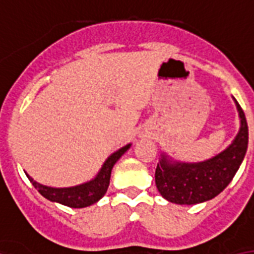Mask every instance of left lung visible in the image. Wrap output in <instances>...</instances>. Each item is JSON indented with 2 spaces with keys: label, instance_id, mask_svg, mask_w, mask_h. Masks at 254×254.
I'll list each match as a JSON object with an SVG mask.
<instances>
[{
  "label": "left lung",
  "instance_id": "8db88e82",
  "mask_svg": "<svg viewBox=\"0 0 254 254\" xmlns=\"http://www.w3.org/2000/svg\"><path fill=\"white\" fill-rule=\"evenodd\" d=\"M240 115V131L229 147L215 158L202 163H174L167 156L155 171L159 192L168 201L176 204H197L223 192L241 166L248 148V125L241 106L235 100Z\"/></svg>",
  "mask_w": 254,
  "mask_h": 254
}]
</instances>
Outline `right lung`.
Here are the masks:
<instances>
[{
	"instance_id": "1",
	"label": "right lung",
	"mask_w": 254,
	"mask_h": 254,
	"mask_svg": "<svg viewBox=\"0 0 254 254\" xmlns=\"http://www.w3.org/2000/svg\"><path fill=\"white\" fill-rule=\"evenodd\" d=\"M128 148L129 144H127L122 147L121 149H118L117 152H114L106 160L100 172L96 175V178L91 182L84 183L80 186L70 187V188H52V187L39 184L35 180H33L27 174L26 176L29 178L31 184L34 186V188H37L39 193L50 201L60 202V204H64V205L70 208L88 207L105 196L110 186V178H111V171H113L114 164L119 160V158Z\"/></svg>"
}]
</instances>
